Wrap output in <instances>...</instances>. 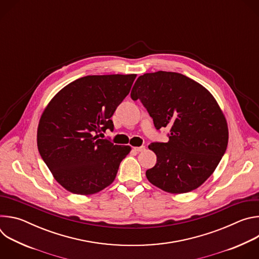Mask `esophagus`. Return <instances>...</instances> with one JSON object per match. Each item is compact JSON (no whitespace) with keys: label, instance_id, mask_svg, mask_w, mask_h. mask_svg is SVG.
<instances>
[{"label":"esophagus","instance_id":"esophagus-1","mask_svg":"<svg viewBox=\"0 0 259 259\" xmlns=\"http://www.w3.org/2000/svg\"><path fill=\"white\" fill-rule=\"evenodd\" d=\"M134 150H135L136 152H138V153H139V152L141 153V152H144V151H145V146H143V145H142V146H135Z\"/></svg>","mask_w":259,"mask_h":259}]
</instances>
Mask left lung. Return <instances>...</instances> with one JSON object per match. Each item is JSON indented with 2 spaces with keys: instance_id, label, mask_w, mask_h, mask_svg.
I'll list each match as a JSON object with an SVG mask.
<instances>
[{
  "instance_id": "left-lung-1",
  "label": "left lung",
  "mask_w": 259,
  "mask_h": 259,
  "mask_svg": "<svg viewBox=\"0 0 259 259\" xmlns=\"http://www.w3.org/2000/svg\"><path fill=\"white\" fill-rule=\"evenodd\" d=\"M131 98L139 99L155 127L170 128L168 142H153L156 165L146 170L149 181L171 194L198 189L225 155L229 128L213 95L198 82L172 71L144 73Z\"/></svg>"
}]
</instances>
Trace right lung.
Instances as JSON below:
<instances>
[{"instance_id":"1","label":"right lung","mask_w":259,"mask_h":259,"mask_svg":"<svg viewBox=\"0 0 259 259\" xmlns=\"http://www.w3.org/2000/svg\"><path fill=\"white\" fill-rule=\"evenodd\" d=\"M136 75L87 76L62 88L41 116L36 142L55 180L66 191L93 195L116 178L129 145L99 138L114 130L113 117Z\"/></svg>"}]
</instances>
